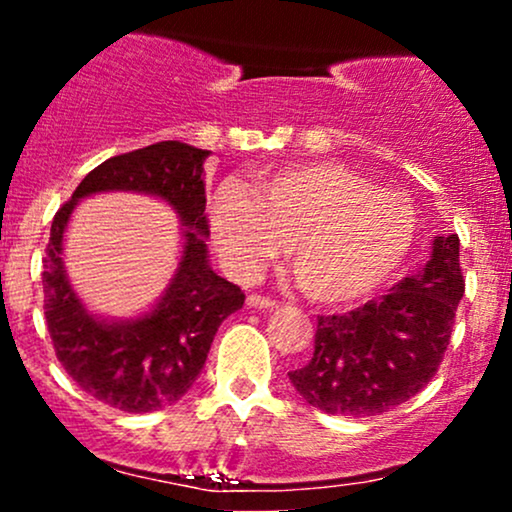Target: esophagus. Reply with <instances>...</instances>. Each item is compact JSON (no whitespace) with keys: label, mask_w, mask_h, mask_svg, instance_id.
<instances>
[{"label":"esophagus","mask_w":512,"mask_h":512,"mask_svg":"<svg viewBox=\"0 0 512 512\" xmlns=\"http://www.w3.org/2000/svg\"><path fill=\"white\" fill-rule=\"evenodd\" d=\"M248 305H250V308H257V310H272V308H276V303L272 301V298L260 296V293H250Z\"/></svg>","instance_id":"obj_1"}]
</instances>
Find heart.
Listing matches in <instances>:
<instances>
[{
	"label": "heart",
	"instance_id": "obj_1",
	"mask_svg": "<svg viewBox=\"0 0 512 512\" xmlns=\"http://www.w3.org/2000/svg\"><path fill=\"white\" fill-rule=\"evenodd\" d=\"M414 204L339 163H305L255 175L248 190L221 187L211 233L233 274L252 276L286 243L298 289L339 305L378 291L407 262Z\"/></svg>",
	"mask_w": 512,
	"mask_h": 512
}]
</instances>
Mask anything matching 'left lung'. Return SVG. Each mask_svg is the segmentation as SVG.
<instances>
[{
  "label": "left lung",
  "instance_id": "8db88e82",
  "mask_svg": "<svg viewBox=\"0 0 512 512\" xmlns=\"http://www.w3.org/2000/svg\"><path fill=\"white\" fill-rule=\"evenodd\" d=\"M464 296L460 238L436 236L431 260L383 298L317 315L315 351L289 380L325 414L378 416L428 385L443 361Z\"/></svg>",
  "mask_w": 512,
  "mask_h": 512
}]
</instances>
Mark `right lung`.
<instances>
[{"instance_id": "obj_1", "label": "right lung", "mask_w": 512, "mask_h": 512, "mask_svg": "<svg viewBox=\"0 0 512 512\" xmlns=\"http://www.w3.org/2000/svg\"><path fill=\"white\" fill-rule=\"evenodd\" d=\"M211 151L158 142L93 168L52 219L43 260L45 320L62 368L81 390L129 414L178 402L195 385L228 315L245 293L209 264L204 161ZM101 191H139L170 203L183 225V255L174 279L149 314L110 321L88 314L61 262L63 231L81 198Z\"/></svg>"}]
</instances>
